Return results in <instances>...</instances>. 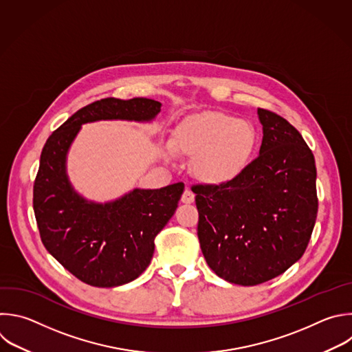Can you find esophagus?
<instances>
[{"mask_svg":"<svg viewBox=\"0 0 352 352\" xmlns=\"http://www.w3.org/2000/svg\"><path fill=\"white\" fill-rule=\"evenodd\" d=\"M182 203H186V204H190L195 201V193L190 190V189H185V192L182 193V197H181Z\"/></svg>","mask_w":352,"mask_h":352,"instance_id":"obj_1","label":"esophagus"}]
</instances>
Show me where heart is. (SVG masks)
<instances>
[{
  "instance_id": "1",
  "label": "heart",
  "mask_w": 352,
  "mask_h": 352,
  "mask_svg": "<svg viewBox=\"0 0 352 352\" xmlns=\"http://www.w3.org/2000/svg\"><path fill=\"white\" fill-rule=\"evenodd\" d=\"M256 144L257 134L249 123L223 113H204L177 129L168 155H199L197 174L208 182L225 184L246 170Z\"/></svg>"
}]
</instances>
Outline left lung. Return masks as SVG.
Here are the masks:
<instances>
[{"label":"left lung","mask_w":352,"mask_h":352,"mask_svg":"<svg viewBox=\"0 0 352 352\" xmlns=\"http://www.w3.org/2000/svg\"><path fill=\"white\" fill-rule=\"evenodd\" d=\"M257 159L230 182L193 185L197 236L208 267L223 280L256 286L297 263L318 212L315 159L283 117L257 110Z\"/></svg>","instance_id":"obj_1"}]
</instances>
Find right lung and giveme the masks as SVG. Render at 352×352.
Masks as SVG:
<instances>
[{"mask_svg":"<svg viewBox=\"0 0 352 352\" xmlns=\"http://www.w3.org/2000/svg\"><path fill=\"white\" fill-rule=\"evenodd\" d=\"M162 103L148 98H104L77 110L47 140L34 181L33 208L43 245L70 274L95 287L137 279L151 264L155 238L174 215L185 185L135 188L98 203L74 190L67 152L82 124L100 120L149 123Z\"/></svg>","mask_w":352,"mask_h":352,"instance_id":"add662e5","label":"right lung"}]
</instances>
